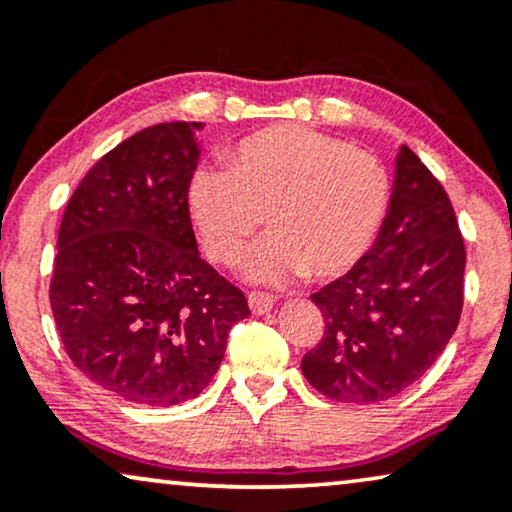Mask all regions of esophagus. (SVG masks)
Wrapping results in <instances>:
<instances>
[{
  "mask_svg": "<svg viewBox=\"0 0 512 512\" xmlns=\"http://www.w3.org/2000/svg\"><path fill=\"white\" fill-rule=\"evenodd\" d=\"M248 304H250V311H253L255 315H264L269 313L273 304H276V299L271 297V294L266 292H250L248 294Z\"/></svg>",
  "mask_w": 512,
  "mask_h": 512,
  "instance_id": "1",
  "label": "esophagus"
}]
</instances>
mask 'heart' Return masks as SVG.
Listing matches in <instances>:
<instances>
[{"mask_svg":"<svg viewBox=\"0 0 512 512\" xmlns=\"http://www.w3.org/2000/svg\"><path fill=\"white\" fill-rule=\"evenodd\" d=\"M187 201L215 262H234L266 213L273 232L248 255V276L329 280L355 269L376 243L390 208V176L376 155L341 139L276 125L243 139L227 169H199Z\"/></svg>","mask_w":512,"mask_h":512,"instance_id":"obj_1","label":"heart"}]
</instances>
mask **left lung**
I'll return each mask as SVG.
<instances>
[{
	"label": "left lung",
	"mask_w": 512,
	"mask_h": 512,
	"mask_svg": "<svg viewBox=\"0 0 512 512\" xmlns=\"http://www.w3.org/2000/svg\"><path fill=\"white\" fill-rule=\"evenodd\" d=\"M466 248L443 185L408 146L383 229L355 269L311 294L325 336L301 359L308 383L343 403H376L424 376L455 334Z\"/></svg>",
	"instance_id": "left-lung-1"
}]
</instances>
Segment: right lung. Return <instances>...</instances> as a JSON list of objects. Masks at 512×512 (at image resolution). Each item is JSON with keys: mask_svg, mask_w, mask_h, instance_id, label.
Here are the masks:
<instances>
[{"mask_svg": "<svg viewBox=\"0 0 512 512\" xmlns=\"http://www.w3.org/2000/svg\"><path fill=\"white\" fill-rule=\"evenodd\" d=\"M201 122H162L118 143L64 208L50 308L64 350L104 390L143 406L199 397L250 308L204 262L187 190Z\"/></svg>", "mask_w": 512, "mask_h": 512, "instance_id": "add662e5", "label": "right lung"}]
</instances>
